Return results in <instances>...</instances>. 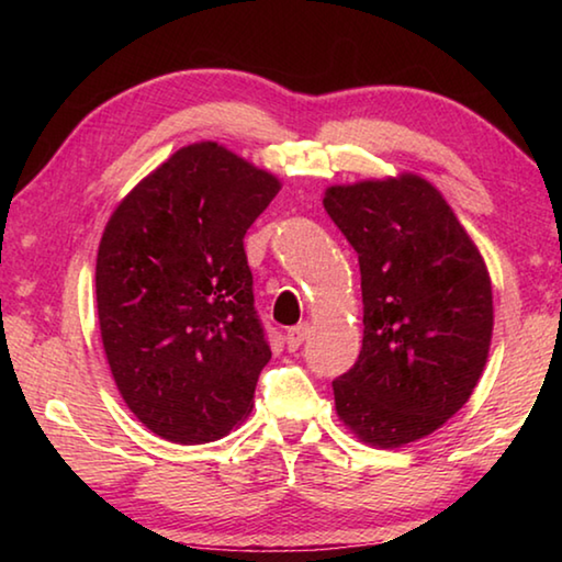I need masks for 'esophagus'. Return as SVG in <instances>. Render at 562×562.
<instances>
[{
  "instance_id": "1",
  "label": "esophagus",
  "mask_w": 562,
  "mask_h": 562,
  "mask_svg": "<svg viewBox=\"0 0 562 562\" xmlns=\"http://www.w3.org/2000/svg\"><path fill=\"white\" fill-rule=\"evenodd\" d=\"M310 335V327L307 325H297V327H290L288 329V337H284V341H288L290 349H297L304 339H307Z\"/></svg>"
}]
</instances>
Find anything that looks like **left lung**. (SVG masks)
Wrapping results in <instances>:
<instances>
[{"mask_svg": "<svg viewBox=\"0 0 562 562\" xmlns=\"http://www.w3.org/2000/svg\"><path fill=\"white\" fill-rule=\"evenodd\" d=\"M325 211L359 255L364 339L337 376L345 426L379 449L424 439L469 402L493 331L479 247L429 180L331 186Z\"/></svg>", "mask_w": 562, "mask_h": 562, "instance_id": "1", "label": "left lung"}]
</instances>
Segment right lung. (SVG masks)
Segmentation results:
<instances>
[{
  "instance_id": "right-lung-1",
  "label": "right lung",
  "mask_w": 562,
  "mask_h": 562,
  "mask_svg": "<svg viewBox=\"0 0 562 562\" xmlns=\"http://www.w3.org/2000/svg\"><path fill=\"white\" fill-rule=\"evenodd\" d=\"M280 180L203 140L123 198L97 258L103 349L123 402L173 443H207L252 412L272 351L243 237Z\"/></svg>"
}]
</instances>
